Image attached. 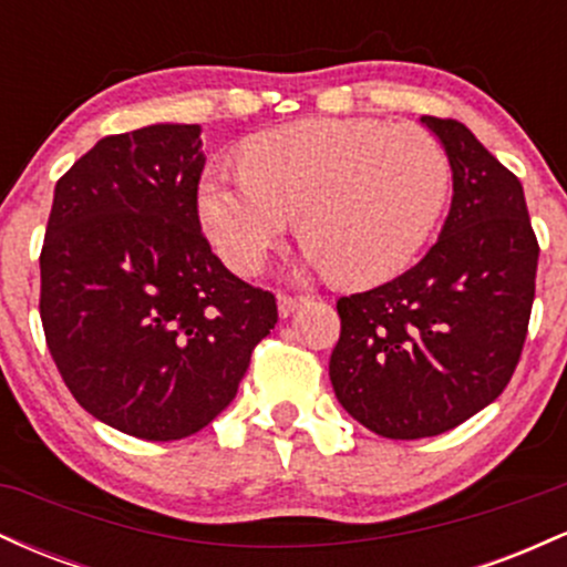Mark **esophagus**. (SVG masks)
<instances>
[{
    "label": "esophagus",
    "mask_w": 567,
    "mask_h": 567,
    "mask_svg": "<svg viewBox=\"0 0 567 567\" xmlns=\"http://www.w3.org/2000/svg\"><path fill=\"white\" fill-rule=\"evenodd\" d=\"M303 301H306V296H290V292H279V298H277L279 317H290L292 311H296Z\"/></svg>",
    "instance_id": "34e87169"
}]
</instances>
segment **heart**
<instances>
[{"label": "heart", "instance_id": "1", "mask_svg": "<svg viewBox=\"0 0 567 567\" xmlns=\"http://www.w3.org/2000/svg\"><path fill=\"white\" fill-rule=\"evenodd\" d=\"M451 165L426 130L375 120H303L243 146V171L199 181V220L239 275L261 271L298 216L317 266L347 285L400 275L432 237Z\"/></svg>", "mask_w": 567, "mask_h": 567}]
</instances>
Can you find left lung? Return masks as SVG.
<instances>
[{"label":"left lung","mask_w":567,"mask_h":567,"mask_svg":"<svg viewBox=\"0 0 567 567\" xmlns=\"http://www.w3.org/2000/svg\"><path fill=\"white\" fill-rule=\"evenodd\" d=\"M445 146L453 202L413 269L338 301L330 383L343 410L389 440L464 424L509 383L536 296L538 243L523 184L455 120L421 116Z\"/></svg>","instance_id":"left-lung-1"}]
</instances>
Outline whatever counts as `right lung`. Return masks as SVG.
<instances>
[{
  "instance_id": "right-lung-1",
  "label": "right lung",
  "mask_w": 567,
  "mask_h": 567,
  "mask_svg": "<svg viewBox=\"0 0 567 567\" xmlns=\"http://www.w3.org/2000/svg\"><path fill=\"white\" fill-rule=\"evenodd\" d=\"M199 133L97 141L55 184L39 256V317L69 392L152 442L210 424L277 324L275 296L234 277L202 234Z\"/></svg>"
}]
</instances>
